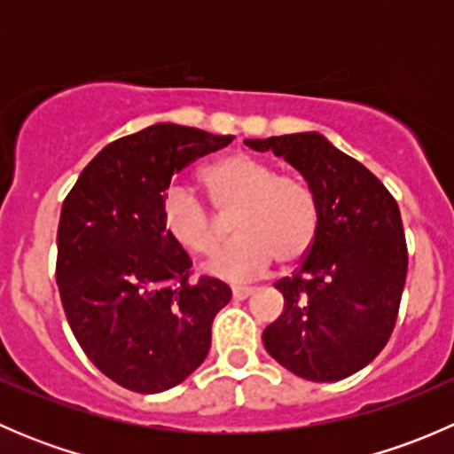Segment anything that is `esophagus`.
Returning a JSON list of instances; mask_svg holds the SVG:
<instances>
[{
  "instance_id": "esophagus-1",
  "label": "esophagus",
  "mask_w": 454,
  "mask_h": 454,
  "mask_svg": "<svg viewBox=\"0 0 454 454\" xmlns=\"http://www.w3.org/2000/svg\"><path fill=\"white\" fill-rule=\"evenodd\" d=\"M253 294V287H232V299L244 301Z\"/></svg>"
}]
</instances>
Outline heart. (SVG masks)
Wrapping results in <instances>:
<instances>
[{"label":"heart","mask_w":454,"mask_h":454,"mask_svg":"<svg viewBox=\"0 0 454 454\" xmlns=\"http://www.w3.org/2000/svg\"><path fill=\"white\" fill-rule=\"evenodd\" d=\"M215 206L235 207V239L208 263V272L228 281H246L270 261L292 265L312 248L318 231V204L308 182L277 173L274 164L250 153H231L201 171ZM160 219L176 244L195 254H213L222 232L208 206L184 186H171L160 206Z\"/></svg>","instance_id":"b5f03b06"}]
</instances>
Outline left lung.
I'll return each instance as SVG.
<instances>
[{
  "instance_id": "obj_1",
  "label": "left lung",
  "mask_w": 454,
  "mask_h": 454,
  "mask_svg": "<svg viewBox=\"0 0 454 454\" xmlns=\"http://www.w3.org/2000/svg\"><path fill=\"white\" fill-rule=\"evenodd\" d=\"M244 142L286 158L318 204L312 248L292 277L274 283L286 305L263 329L265 349L299 378H349L395 327L409 270L397 201L364 164L316 131Z\"/></svg>"
}]
</instances>
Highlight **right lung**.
Returning a JSON list of instances; mask_svg holds the SVG:
<instances>
[{
    "label": "right lung",
    "mask_w": 454,
    "mask_h": 454,
    "mask_svg": "<svg viewBox=\"0 0 454 454\" xmlns=\"http://www.w3.org/2000/svg\"><path fill=\"white\" fill-rule=\"evenodd\" d=\"M235 136L158 122L109 142L67 193L57 232V283L87 358L136 393L177 387L204 363L210 325L231 301L167 235L160 206L173 173Z\"/></svg>",
    "instance_id": "right-lung-1"
}]
</instances>
